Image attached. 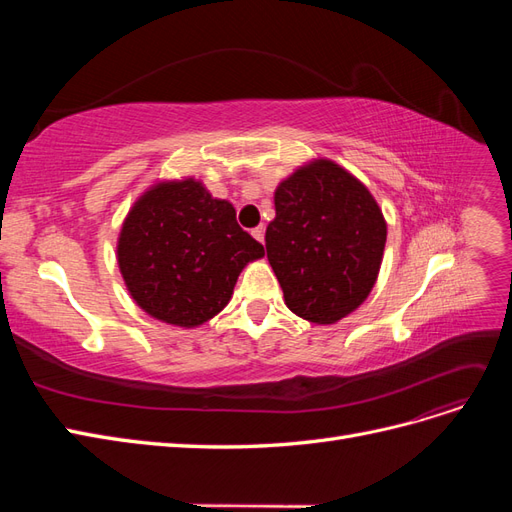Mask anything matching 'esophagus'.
<instances>
[{
  "label": "esophagus",
  "instance_id": "obj_1",
  "mask_svg": "<svg viewBox=\"0 0 512 512\" xmlns=\"http://www.w3.org/2000/svg\"><path fill=\"white\" fill-rule=\"evenodd\" d=\"M252 237H254L258 243H265V228L256 226V228L252 230Z\"/></svg>",
  "mask_w": 512,
  "mask_h": 512
}]
</instances>
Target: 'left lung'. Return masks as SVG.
<instances>
[{
  "mask_svg": "<svg viewBox=\"0 0 512 512\" xmlns=\"http://www.w3.org/2000/svg\"><path fill=\"white\" fill-rule=\"evenodd\" d=\"M275 220L265 245L292 314L335 324L374 288L386 220L374 194L329 158L301 164L273 194Z\"/></svg>",
  "mask_w": 512,
  "mask_h": 512,
  "instance_id": "left-lung-1",
  "label": "left lung"
}]
</instances>
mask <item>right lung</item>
<instances>
[{
  "label": "right lung",
  "mask_w": 512,
  "mask_h": 512,
  "mask_svg": "<svg viewBox=\"0 0 512 512\" xmlns=\"http://www.w3.org/2000/svg\"><path fill=\"white\" fill-rule=\"evenodd\" d=\"M265 247L237 211L194 177L160 179L134 200L117 237L130 297L153 320L196 329L228 305L241 271Z\"/></svg>",
  "instance_id": "obj_1"
}]
</instances>
